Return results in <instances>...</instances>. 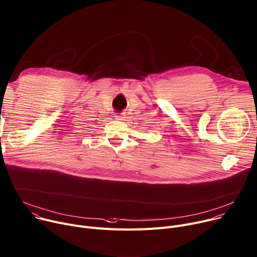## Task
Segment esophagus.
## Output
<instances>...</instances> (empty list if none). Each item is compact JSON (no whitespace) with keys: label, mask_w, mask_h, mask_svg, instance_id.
<instances>
[{"label":"esophagus","mask_w":257,"mask_h":257,"mask_svg":"<svg viewBox=\"0 0 257 257\" xmlns=\"http://www.w3.org/2000/svg\"><path fill=\"white\" fill-rule=\"evenodd\" d=\"M114 117L116 118V119H118V120H122L123 119V115L122 114H116Z\"/></svg>","instance_id":"1"}]
</instances>
